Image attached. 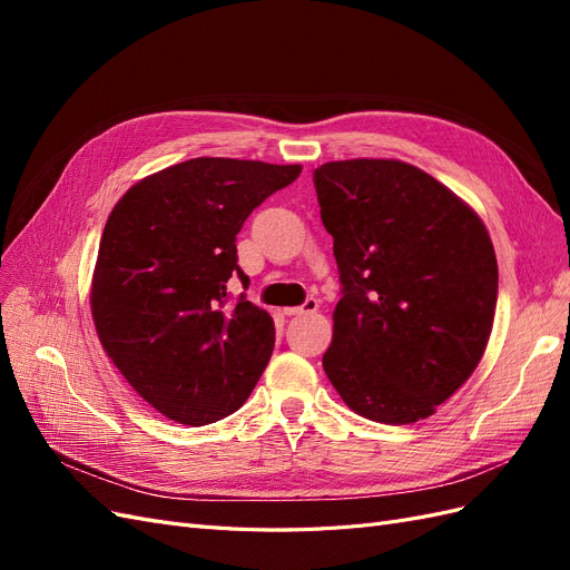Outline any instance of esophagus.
<instances>
[{
    "mask_svg": "<svg viewBox=\"0 0 570 570\" xmlns=\"http://www.w3.org/2000/svg\"><path fill=\"white\" fill-rule=\"evenodd\" d=\"M316 308H318V302L314 297H308L302 306H287V308H283V314L285 316H304V314H314Z\"/></svg>",
    "mask_w": 570,
    "mask_h": 570,
    "instance_id": "34e87169",
    "label": "esophagus"
}]
</instances>
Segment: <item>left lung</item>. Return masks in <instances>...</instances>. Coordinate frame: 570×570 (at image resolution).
Returning a JSON list of instances; mask_svg holds the SVG:
<instances>
[{"label": "left lung", "instance_id": "left-lung-1", "mask_svg": "<svg viewBox=\"0 0 570 570\" xmlns=\"http://www.w3.org/2000/svg\"><path fill=\"white\" fill-rule=\"evenodd\" d=\"M314 185L342 285L325 375L358 416L428 419L488 347L492 239L469 204L404 161H331Z\"/></svg>", "mask_w": 570, "mask_h": 570}]
</instances>
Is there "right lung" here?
Here are the masks:
<instances>
[{
	"mask_svg": "<svg viewBox=\"0 0 570 570\" xmlns=\"http://www.w3.org/2000/svg\"><path fill=\"white\" fill-rule=\"evenodd\" d=\"M302 166L199 157L159 170L118 199L101 233L92 318L101 347L166 419L230 416L262 377L275 325L245 292L230 299L235 239L247 216Z\"/></svg>",
	"mask_w": 570,
	"mask_h": 570,
	"instance_id": "right-lung-1",
	"label": "right lung"
}]
</instances>
